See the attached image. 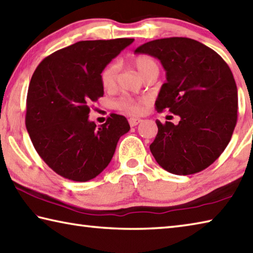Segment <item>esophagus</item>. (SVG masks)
Returning a JSON list of instances; mask_svg holds the SVG:
<instances>
[{"instance_id":"34e87169","label":"esophagus","mask_w":253,"mask_h":253,"mask_svg":"<svg viewBox=\"0 0 253 253\" xmlns=\"http://www.w3.org/2000/svg\"><path fill=\"white\" fill-rule=\"evenodd\" d=\"M128 122H129V125H130L131 127H134V126H136V125H138V124L141 122V119H140V118L131 117V118L128 119Z\"/></svg>"}]
</instances>
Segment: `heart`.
I'll use <instances>...</instances> for the list:
<instances>
[{
  "instance_id": "obj_1",
  "label": "heart",
  "mask_w": 253,
  "mask_h": 253,
  "mask_svg": "<svg viewBox=\"0 0 253 253\" xmlns=\"http://www.w3.org/2000/svg\"><path fill=\"white\" fill-rule=\"evenodd\" d=\"M135 67L137 68L141 77H144L149 71L154 70V68H158L157 63L155 59L148 56V55H138L134 59ZM119 72V64L117 62H113L105 66L104 70L100 73V83L105 89H112L116 85L117 77ZM141 100H136L129 97H124L119 99L117 102V107L121 111L131 113V114H138L141 112Z\"/></svg>"
}]
</instances>
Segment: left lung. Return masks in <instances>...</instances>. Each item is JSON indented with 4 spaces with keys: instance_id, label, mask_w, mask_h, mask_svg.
<instances>
[{
    "instance_id": "8db88e82",
    "label": "left lung",
    "mask_w": 253,
    "mask_h": 253,
    "mask_svg": "<svg viewBox=\"0 0 253 253\" xmlns=\"http://www.w3.org/2000/svg\"><path fill=\"white\" fill-rule=\"evenodd\" d=\"M135 53L158 58L167 82L156 109L178 115L162 124L149 146L156 162L174 174H192L214 163L226 149L238 117V90L228 64L213 49L187 38L155 40Z\"/></svg>"
}]
</instances>
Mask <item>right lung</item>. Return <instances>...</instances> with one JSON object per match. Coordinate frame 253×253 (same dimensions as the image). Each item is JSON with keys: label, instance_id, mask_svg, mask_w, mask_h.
<instances>
[{"label": "right lung", "instance_id": "obj_1", "mask_svg": "<svg viewBox=\"0 0 253 253\" xmlns=\"http://www.w3.org/2000/svg\"><path fill=\"white\" fill-rule=\"evenodd\" d=\"M134 39L81 41L45 57L32 76L25 125L47 166L73 181H88L108 166L119 138L130 129L112 114L99 127L88 121L104 95L100 73Z\"/></svg>", "mask_w": 253, "mask_h": 253}]
</instances>
